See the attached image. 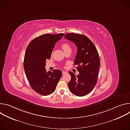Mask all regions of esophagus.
Masks as SVG:
<instances>
[{
	"instance_id": "esophagus-1",
	"label": "esophagus",
	"mask_w": 130,
	"mask_h": 130,
	"mask_svg": "<svg viewBox=\"0 0 130 130\" xmlns=\"http://www.w3.org/2000/svg\"><path fill=\"white\" fill-rule=\"evenodd\" d=\"M62 73H63V75H65V74H66V73H67V72H66V71H62Z\"/></svg>"
}]
</instances>
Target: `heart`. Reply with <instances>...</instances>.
Segmentation results:
<instances>
[{"instance_id": "heart-1", "label": "heart", "mask_w": 130, "mask_h": 130, "mask_svg": "<svg viewBox=\"0 0 130 130\" xmlns=\"http://www.w3.org/2000/svg\"><path fill=\"white\" fill-rule=\"evenodd\" d=\"M62 48L63 49V51H64V52L69 51V50H71V48L70 45L67 43H64L62 44L61 45Z\"/></svg>"}]
</instances>
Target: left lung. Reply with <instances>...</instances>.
<instances>
[{
	"instance_id": "obj_1",
	"label": "left lung",
	"mask_w": 130,
	"mask_h": 130,
	"mask_svg": "<svg viewBox=\"0 0 130 130\" xmlns=\"http://www.w3.org/2000/svg\"><path fill=\"white\" fill-rule=\"evenodd\" d=\"M65 38L75 44L77 52L74 64L79 72L76 76L69 72L71 80L68 84L70 91L77 96L82 97L93 89L97 81L100 63L97 49L90 40L84 35L66 33Z\"/></svg>"
}]
</instances>
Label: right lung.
<instances>
[{
  "instance_id": "add662e5",
  "label": "right lung",
  "mask_w": 130,
  "mask_h": 130,
  "mask_svg": "<svg viewBox=\"0 0 130 130\" xmlns=\"http://www.w3.org/2000/svg\"><path fill=\"white\" fill-rule=\"evenodd\" d=\"M64 35L43 34L33 39L26 49L24 61L26 75L32 88L41 95L47 96L54 92L62 76L59 69L47 72L45 65L55 44Z\"/></svg>"
}]
</instances>
